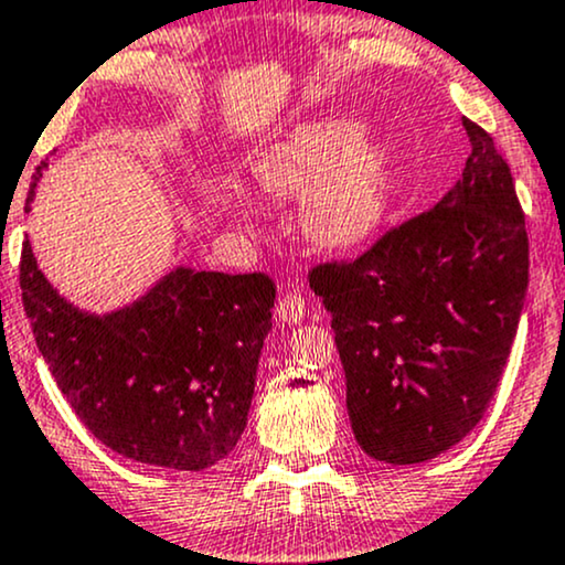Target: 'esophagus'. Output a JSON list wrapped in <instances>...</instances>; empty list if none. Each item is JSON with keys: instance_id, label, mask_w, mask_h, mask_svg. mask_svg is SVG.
Listing matches in <instances>:
<instances>
[{"instance_id": "obj_1", "label": "esophagus", "mask_w": 565, "mask_h": 565, "mask_svg": "<svg viewBox=\"0 0 565 565\" xmlns=\"http://www.w3.org/2000/svg\"><path fill=\"white\" fill-rule=\"evenodd\" d=\"M277 312H280V320L290 326V322H299L301 317L307 315V301H303V296L296 294V290H288L280 299V303H277Z\"/></svg>"}]
</instances>
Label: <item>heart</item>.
Masks as SVG:
<instances>
[{
  "label": "heart",
  "instance_id": "1",
  "mask_svg": "<svg viewBox=\"0 0 565 565\" xmlns=\"http://www.w3.org/2000/svg\"><path fill=\"white\" fill-rule=\"evenodd\" d=\"M253 175L280 198L301 192V230L322 248L363 243L390 205L384 149L354 136L347 122L294 130L256 157Z\"/></svg>",
  "mask_w": 565,
  "mask_h": 565
}]
</instances>
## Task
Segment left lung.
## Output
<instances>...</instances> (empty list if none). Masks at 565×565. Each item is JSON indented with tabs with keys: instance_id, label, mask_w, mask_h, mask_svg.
Returning <instances> with one entry per match:
<instances>
[{
	"instance_id": "obj_1",
	"label": "left lung",
	"mask_w": 565,
	"mask_h": 565,
	"mask_svg": "<svg viewBox=\"0 0 565 565\" xmlns=\"http://www.w3.org/2000/svg\"><path fill=\"white\" fill-rule=\"evenodd\" d=\"M472 154L437 205L358 258L309 269L331 312L360 448L419 465L483 419L529 288V234L510 164L465 119Z\"/></svg>"
}]
</instances>
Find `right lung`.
I'll return each mask as SVG.
<instances>
[{
  "mask_svg": "<svg viewBox=\"0 0 565 565\" xmlns=\"http://www.w3.org/2000/svg\"><path fill=\"white\" fill-rule=\"evenodd\" d=\"M21 290L55 384L104 446L168 470H205L237 446L271 328L269 275L175 269L132 307L95 317L55 294L26 237Z\"/></svg>",
  "mask_w": 565,
  "mask_h": 565,
  "instance_id": "1",
  "label": "right lung"
}]
</instances>
